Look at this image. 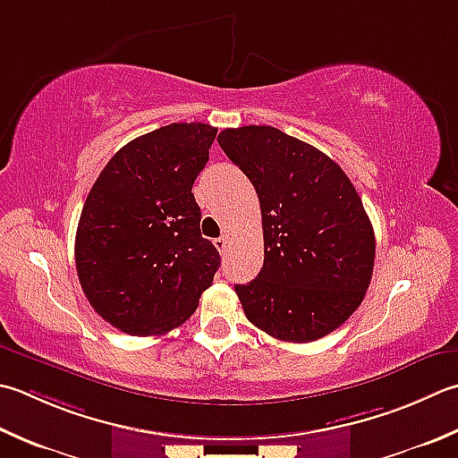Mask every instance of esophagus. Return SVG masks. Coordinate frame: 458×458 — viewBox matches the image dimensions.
<instances>
[{"mask_svg":"<svg viewBox=\"0 0 458 458\" xmlns=\"http://www.w3.org/2000/svg\"><path fill=\"white\" fill-rule=\"evenodd\" d=\"M214 246L218 248V252H226V248H228V236H220V238L214 240Z\"/></svg>","mask_w":458,"mask_h":458,"instance_id":"34e87169","label":"esophagus"}]
</instances>
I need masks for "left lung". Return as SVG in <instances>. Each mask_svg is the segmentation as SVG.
Wrapping results in <instances>:
<instances>
[{
  "instance_id": "obj_1",
  "label": "left lung",
  "mask_w": 458,
  "mask_h": 458,
  "mask_svg": "<svg viewBox=\"0 0 458 458\" xmlns=\"http://www.w3.org/2000/svg\"><path fill=\"white\" fill-rule=\"evenodd\" d=\"M218 145L254 184L264 266L234 285L267 335L308 344L337 329L369 288L375 234L355 186L327 155L266 124L226 129Z\"/></svg>"
}]
</instances>
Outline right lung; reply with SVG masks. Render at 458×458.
Wrapping results in <instances>:
<instances>
[{
    "label": "right lung",
    "instance_id": "obj_1",
    "mask_svg": "<svg viewBox=\"0 0 458 458\" xmlns=\"http://www.w3.org/2000/svg\"><path fill=\"white\" fill-rule=\"evenodd\" d=\"M216 131L173 123L127 142L81 210L77 276L89 303L129 335H158L192 316L220 266L200 234L192 184Z\"/></svg>",
    "mask_w": 458,
    "mask_h": 458
}]
</instances>
